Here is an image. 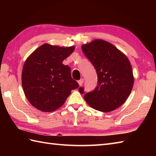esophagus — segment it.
Listing matches in <instances>:
<instances>
[{
    "label": "esophagus",
    "instance_id": "1",
    "mask_svg": "<svg viewBox=\"0 0 156 156\" xmlns=\"http://www.w3.org/2000/svg\"><path fill=\"white\" fill-rule=\"evenodd\" d=\"M83 82H84V79H83V78L80 79V80H79L78 81V84L80 85V86L82 85V84H83Z\"/></svg>",
    "mask_w": 156,
    "mask_h": 156
}]
</instances>
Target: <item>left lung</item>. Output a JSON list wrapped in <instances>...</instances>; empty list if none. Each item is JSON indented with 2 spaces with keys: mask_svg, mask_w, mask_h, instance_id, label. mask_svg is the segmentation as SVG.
Listing matches in <instances>:
<instances>
[{
  "mask_svg": "<svg viewBox=\"0 0 156 156\" xmlns=\"http://www.w3.org/2000/svg\"><path fill=\"white\" fill-rule=\"evenodd\" d=\"M82 49L97 73L98 85L88 93L83 87L79 88V91L96 110H115L127 100L133 86V71L128 58L113 45L101 39L83 45Z\"/></svg>",
  "mask_w": 156,
  "mask_h": 156,
  "instance_id": "1",
  "label": "left lung"
}]
</instances>
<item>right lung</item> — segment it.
<instances>
[{
    "label": "right lung",
    "instance_id": "right-lung-1",
    "mask_svg": "<svg viewBox=\"0 0 156 156\" xmlns=\"http://www.w3.org/2000/svg\"><path fill=\"white\" fill-rule=\"evenodd\" d=\"M74 47L44 44L29 55L22 71L25 94L34 107L44 112L57 110L64 105L78 83L72 78L71 69L62 64Z\"/></svg>",
    "mask_w": 156,
    "mask_h": 156
}]
</instances>
